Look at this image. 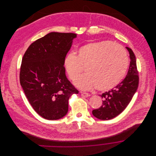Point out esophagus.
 <instances>
[{
  "mask_svg": "<svg viewBox=\"0 0 156 156\" xmlns=\"http://www.w3.org/2000/svg\"><path fill=\"white\" fill-rule=\"evenodd\" d=\"M80 93H81V95L83 97H88L89 96V94L88 93L84 92H80Z\"/></svg>",
  "mask_w": 156,
  "mask_h": 156,
  "instance_id": "1",
  "label": "esophagus"
}]
</instances>
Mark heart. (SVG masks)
I'll return each instance as SVG.
<instances>
[{"label":"heart","mask_w":156,"mask_h":156,"mask_svg":"<svg viewBox=\"0 0 156 156\" xmlns=\"http://www.w3.org/2000/svg\"><path fill=\"white\" fill-rule=\"evenodd\" d=\"M129 64L125 48L109 41L87 43L77 50V56L69 53L64 59V67L71 80L76 79L82 71V67L86 66L87 73L74 82L78 88L85 90L114 88L123 79Z\"/></svg>","instance_id":"obj_1"}]
</instances>
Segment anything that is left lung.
Masks as SVG:
<instances>
[{
	"mask_svg": "<svg viewBox=\"0 0 156 156\" xmlns=\"http://www.w3.org/2000/svg\"><path fill=\"white\" fill-rule=\"evenodd\" d=\"M130 55L129 68L124 79L108 92L100 95L102 106L92 111L93 115L101 120H109L116 117L127 108L136 93L139 85L136 59L132 50L126 47Z\"/></svg>",
	"mask_w": 156,
	"mask_h": 156,
	"instance_id": "obj_1",
	"label": "left lung"
}]
</instances>
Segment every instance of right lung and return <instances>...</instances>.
<instances>
[{"mask_svg": "<svg viewBox=\"0 0 156 156\" xmlns=\"http://www.w3.org/2000/svg\"><path fill=\"white\" fill-rule=\"evenodd\" d=\"M76 37L73 33H48L30 45L23 56L20 85L35 111L46 119L66 116L68 99L79 93L68 80L64 67Z\"/></svg>", "mask_w": 156, "mask_h": 156, "instance_id": "right-lung-1", "label": "right lung"}]
</instances>
